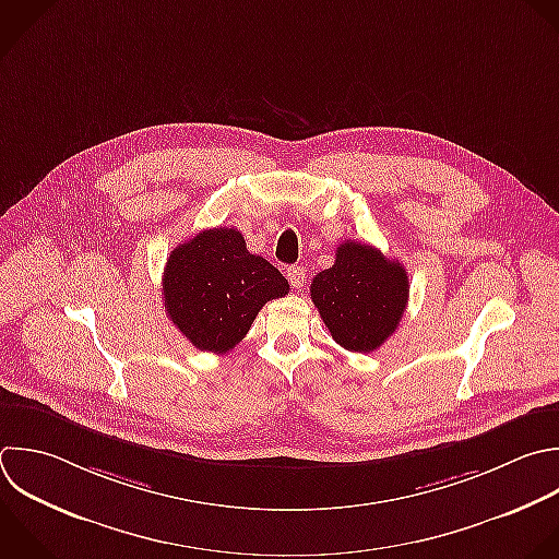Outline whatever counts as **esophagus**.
<instances>
[{"instance_id": "esophagus-1", "label": "esophagus", "mask_w": 559, "mask_h": 559, "mask_svg": "<svg viewBox=\"0 0 559 559\" xmlns=\"http://www.w3.org/2000/svg\"><path fill=\"white\" fill-rule=\"evenodd\" d=\"M286 277H288V282H290L293 288H301L304 282H306V269L293 264V266L286 269Z\"/></svg>"}]
</instances>
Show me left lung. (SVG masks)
Listing matches in <instances>:
<instances>
[{"instance_id":"1","label":"left lung","mask_w":559,"mask_h":559,"mask_svg":"<svg viewBox=\"0 0 559 559\" xmlns=\"http://www.w3.org/2000/svg\"><path fill=\"white\" fill-rule=\"evenodd\" d=\"M310 297L332 338L358 354L378 349L400 325L408 275L376 247L347 240L330 269L314 275Z\"/></svg>"}]
</instances>
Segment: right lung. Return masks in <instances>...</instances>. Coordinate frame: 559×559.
Segmentation results:
<instances>
[{"label": "right lung", "mask_w": 559, "mask_h": 559, "mask_svg": "<svg viewBox=\"0 0 559 559\" xmlns=\"http://www.w3.org/2000/svg\"><path fill=\"white\" fill-rule=\"evenodd\" d=\"M170 321L201 352L225 354L249 332L262 306L288 295V280L253 255L238 229H205L179 245L164 269Z\"/></svg>", "instance_id": "obj_1"}]
</instances>
